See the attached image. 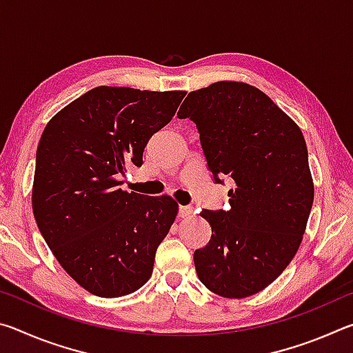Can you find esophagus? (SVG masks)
I'll return each mask as SVG.
<instances>
[{
  "instance_id": "1",
  "label": "esophagus",
  "mask_w": 353,
  "mask_h": 353,
  "mask_svg": "<svg viewBox=\"0 0 353 353\" xmlns=\"http://www.w3.org/2000/svg\"><path fill=\"white\" fill-rule=\"evenodd\" d=\"M191 214H193V207H190V205L179 207V216L181 218H188V216H191Z\"/></svg>"
}]
</instances>
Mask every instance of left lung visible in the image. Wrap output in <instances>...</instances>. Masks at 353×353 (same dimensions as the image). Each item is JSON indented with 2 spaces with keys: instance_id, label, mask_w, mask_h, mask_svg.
I'll use <instances>...</instances> for the list:
<instances>
[{
  "instance_id": "left-lung-1",
  "label": "left lung",
  "mask_w": 353,
  "mask_h": 353,
  "mask_svg": "<svg viewBox=\"0 0 353 353\" xmlns=\"http://www.w3.org/2000/svg\"><path fill=\"white\" fill-rule=\"evenodd\" d=\"M196 124L213 181H232L230 210H202L212 225L194 250L214 294L243 299L271 285L301 246L314 187L305 139L259 88L221 81L188 93L177 112Z\"/></svg>"
}]
</instances>
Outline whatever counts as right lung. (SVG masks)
<instances>
[{"label": "right lung", "mask_w": 353, "mask_h": 353, "mask_svg": "<svg viewBox=\"0 0 353 353\" xmlns=\"http://www.w3.org/2000/svg\"><path fill=\"white\" fill-rule=\"evenodd\" d=\"M185 92L97 87L52 117L35 155L32 210L61 266L99 297L137 291L179 210L170 196L123 191L126 165H143L151 137Z\"/></svg>", "instance_id": "add662e5"}]
</instances>
